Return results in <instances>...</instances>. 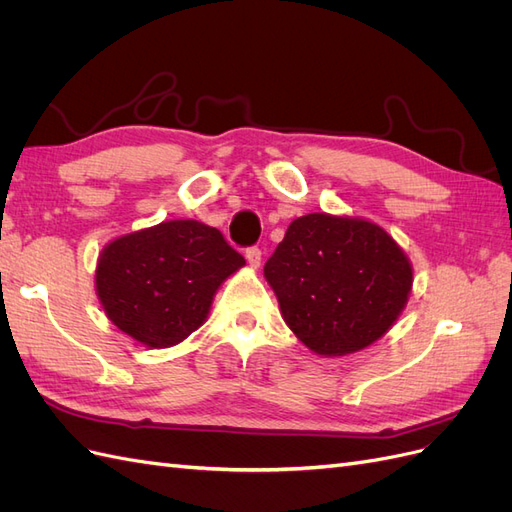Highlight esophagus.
Returning a JSON list of instances; mask_svg holds the SVG:
<instances>
[{
    "mask_svg": "<svg viewBox=\"0 0 512 512\" xmlns=\"http://www.w3.org/2000/svg\"><path fill=\"white\" fill-rule=\"evenodd\" d=\"M245 258H247V262H250V267H254V269H258L260 267V260H262V250L260 247H247L245 250Z\"/></svg>",
    "mask_w": 512,
    "mask_h": 512,
    "instance_id": "obj_1",
    "label": "esophagus"
}]
</instances>
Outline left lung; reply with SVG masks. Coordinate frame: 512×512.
Instances as JSON below:
<instances>
[{"instance_id":"8db88e82","label":"left lung","mask_w":512,"mask_h":512,"mask_svg":"<svg viewBox=\"0 0 512 512\" xmlns=\"http://www.w3.org/2000/svg\"><path fill=\"white\" fill-rule=\"evenodd\" d=\"M265 277L290 331L316 354L344 356L393 327L408 303L412 265L380 226L309 213L288 226Z\"/></svg>"}]
</instances>
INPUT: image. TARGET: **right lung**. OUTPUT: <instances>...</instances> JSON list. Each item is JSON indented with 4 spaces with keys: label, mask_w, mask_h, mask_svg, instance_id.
Listing matches in <instances>:
<instances>
[{
    "label": "right lung",
    "mask_w": 512,
    "mask_h": 512,
    "mask_svg": "<svg viewBox=\"0 0 512 512\" xmlns=\"http://www.w3.org/2000/svg\"><path fill=\"white\" fill-rule=\"evenodd\" d=\"M243 265L218 228L173 220L108 243L96 290L119 331L149 348H168L205 322L215 290Z\"/></svg>",
    "instance_id": "obj_1"
}]
</instances>
